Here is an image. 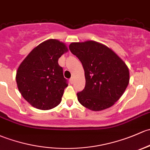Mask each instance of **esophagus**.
Masks as SVG:
<instances>
[{
    "label": "esophagus",
    "instance_id": "34e87169",
    "mask_svg": "<svg viewBox=\"0 0 150 150\" xmlns=\"http://www.w3.org/2000/svg\"><path fill=\"white\" fill-rule=\"evenodd\" d=\"M70 83H73V82H74V78H73V77H72V78H70Z\"/></svg>",
    "mask_w": 150,
    "mask_h": 150
}]
</instances>
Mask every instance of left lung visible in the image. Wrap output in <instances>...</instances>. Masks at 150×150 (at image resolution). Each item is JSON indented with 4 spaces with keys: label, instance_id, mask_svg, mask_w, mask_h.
Listing matches in <instances>:
<instances>
[{
    "label": "left lung",
    "instance_id": "obj_1",
    "mask_svg": "<svg viewBox=\"0 0 150 150\" xmlns=\"http://www.w3.org/2000/svg\"><path fill=\"white\" fill-rule=\"evenodd\" d=\"M69 48L85 71L86 86L77 93L79 103L93 111L112 106L128 86L126 63L111 49L95 41L72 42Z\"/></svg>",
    "mask_w": 150,
    "mask_h": 150
}]
</instances>
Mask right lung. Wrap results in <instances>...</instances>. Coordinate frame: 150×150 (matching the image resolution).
<instances>
[{
    "label": "right lung",
    "instance_id": "right-lung-1",
    "mask_svg": "<svg viewBox=\"0 0 150 150\" xmlns=\"http://www.w3.org/2000/svg\"><path fill=\"white\" fill-rule=\"evenodd\" d=\"M67 51L64 43L48 39L33 49L20 64L16 75L17 86L33 107L50 110L60 103L68 85L58 59Z\"/></svg>",
    "mask_w": 150,
    "mask_h": 150
}]
</instances>
